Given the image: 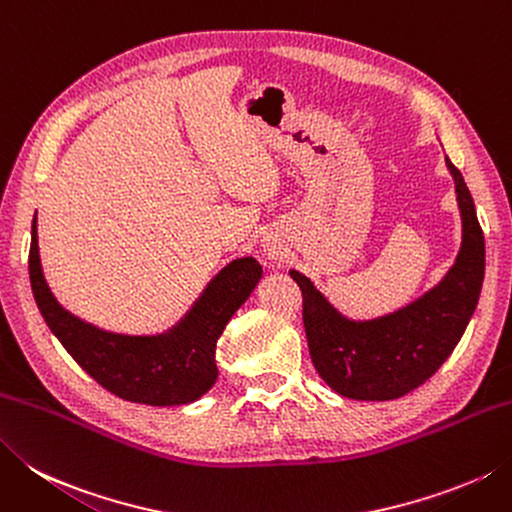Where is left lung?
Segmentation results:
<instances>
[{
  "label": "left lung",
  "instance_id": "left-lung-1",
  "mask_svg": "<svg viewBox=\"0 0 512 512\" xmlns=\"http://www.w3.org/2000/svg\"><path fill=\"white\" fill-rule=\"evenodd\" d=\"M462 210V248L435 288L395 313L353 322L290 270L302 290V317L310 359L324 382L348 399L388 402L404 397L437 373L475 313L484 284L486 248L470 190L446 157Z\"/></svg>",
  "mask_w": 512,
  "mask_h": 512
}]
</instances>
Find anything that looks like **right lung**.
Returning a JSON list of instances; mask_svg holds the SVG:
<instances>
[{"instance_id":"1","label":"right lung","mask_w":512,"mask_h":512,"mask_svg":"<svg viewBox=\"0 0 512 512\" xmlns=\"http://www.w3.org/2000/svg\"><path fill=\"white\" fill-rule=\"evenodd\" d=\"M28 273L44 322L99 386L126 402L182 406L213 388L217 339L262 279V266L253 257L235 259L210 279L182 322L164 335L142 337L108 333L59 306L39 262L37 222L30 233Z\"/></svg>"}]
</instances>
